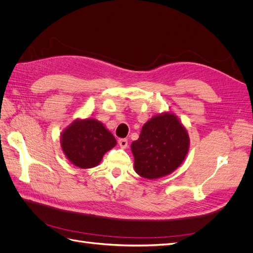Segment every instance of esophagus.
<instances>
[{
  "label": "esophagus",
  "instance_id": "34e87169",
  "mask_svg": "<svg viewBox=\"0 0 253 253\" xmlns=\"http://www.w3.org/2000/svg\"><path fill=\"white\" fill-rule=\"evenodd\" d=\"M118 143H119V145H120V148H122V149H126V148L127 147V139H126V138H121V139H119V140H118Z\"/></svg>",
  "mask_w": 253,
  "mask_h": 253
}]
</instances>
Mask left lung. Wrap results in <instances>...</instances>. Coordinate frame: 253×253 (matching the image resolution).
<instances>
[{
  "label": "left lung",
  "mask_w": 253,
  "mask_h": 253,
  "mask_svg": "<svg viewBox=\"0 0 253 253\" xmlns=\"http://www.w3.org/2000/svg\"><path fill=\"white\" fill-rule=\"evenodd\" d=\"M189 145L187 129L174 114L156 115L144 124L139 138L131 144L135 171L148 179L169 175L185 160Z\"/></svg>",
  "instance_id": "1"
}]
</instances>
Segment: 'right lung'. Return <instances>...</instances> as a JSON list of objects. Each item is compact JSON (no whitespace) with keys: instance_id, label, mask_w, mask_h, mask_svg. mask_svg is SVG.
I'll use <instances>...</instances> for the list:
<instances>
[{"instance_id":"obj_1","label":"right lung","mask_w":253,"mask_h":253,"mask_svg":"<svg viewBox=\"0 0 253 253\" xmlns=\"http://www.w3.org/2000/svg\"><path fill=\"white\" fill-rule=\"evenodd\" d=\"M116 143L109 129L93 118L75 120L61 134V148L65 156L81 169L98 166Z\"/></svg>"}]
</instances>
